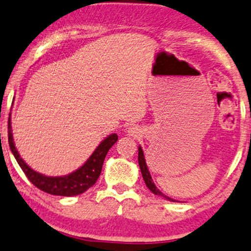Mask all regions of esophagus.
Listing matches in <instances>:
<instances>
[{
	"label": "esophagus",
	"instance_id": "1",
	"mask_svg": "<svg viewBox=\"0 0 251 251\" xmlns=\"http://www.w3.org/2000/svg\"><path fill=\"white\" fill-rule=\"evenodd\" d=\"M128 132L129 135H131V136H137V135L140 134V130H138L136 126H131V128L128 129Z\"/></svg>",
	"mask_w": 251,
	"mask_h": 251
}]
</instances>
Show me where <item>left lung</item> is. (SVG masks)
<instances>
[{
	"label": "left lung",
	"mask_w": 251,
	"mask_h": 251,
	"mask_svg": "<svg viewBox=\"0 0 251 251\" xmlns=\"http://www.w3.org/2000/svg\"><path fill=\"white\" fill-rule=\"evenodd\" d=\"M138 164H140V169H141V173H142V177L144 179V182H146V184H147V187H148V189L151 191L152 194H155V195L164 197V199L168 200V201H172V202L175 201V200H174V199H170L169 196L164 195V194L162 193L161 190H158L157 187H156L154 182H152L151 175H150L148 167H147L146 158H144L143 150H142V148H141V147H138Z\"/></svg>",
	"instance_id": "1"
}]
</instances>
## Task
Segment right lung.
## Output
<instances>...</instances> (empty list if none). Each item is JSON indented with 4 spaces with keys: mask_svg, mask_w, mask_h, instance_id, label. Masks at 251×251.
<instances>
[{
    "mask_svg": "<svg viewBox=\"0 0 251 251\" xmlns=\"http://www.w3.org/2000/svg\"><path fill=\"white\" fill-rule=\"evenodd\" d=\"M11 114H9L8 120V141L9 147H10L11 152L16 158L17 163L25 174L29 181L31 182L35 187L38 189L48 193L50 195L56 196H76L79 194H83L89 188L93 187L96 183L97 178L100 177L101 174L103 162H104L105 156L109 149L114 146L119 140V136L116 134L109 135L105 137L99 147L94 150L90 157L85 161V163L82 167H79L77 170L73 172L69 175L64 176H46L43 174H40L31 169L25 161L22 160L16 147H15L14 138H13V130H11Z\"/></svg>",
    "mask_w": 251,
    "mask_h": 251,
    "instance_id": "right-lung-1",
    "label": "right lung"
}]
</instances>
